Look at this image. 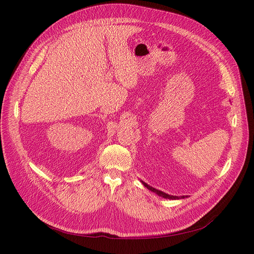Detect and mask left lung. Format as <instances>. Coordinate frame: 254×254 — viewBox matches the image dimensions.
Listing matches in <instances>:
<instances>
[{
  "instance_id": "left-lung-1",
  "label": "left lung",
  "mask_w": 254,
  "mask_h": 254,
  "mask_svg": "<svg viewBox=\"0 0 254 254\" xmlns=\"http://www.w3.org/2000/svg\"><path fill=\"white\" fill-rule=\"evenodd\" d=\"M141 182L143 183V185L145 186V188H147L149 190H151V191L155 192L157 195H159V196H163V197H165V198H170V199H178V198H184V197H185V195H182V196H177V195H171V194H168V193H166V192H163V191L158 190H156V189H153L152 186L148 185L147 183H145V182H143V181H141Z\"/></svg>"
}]
</instances>
